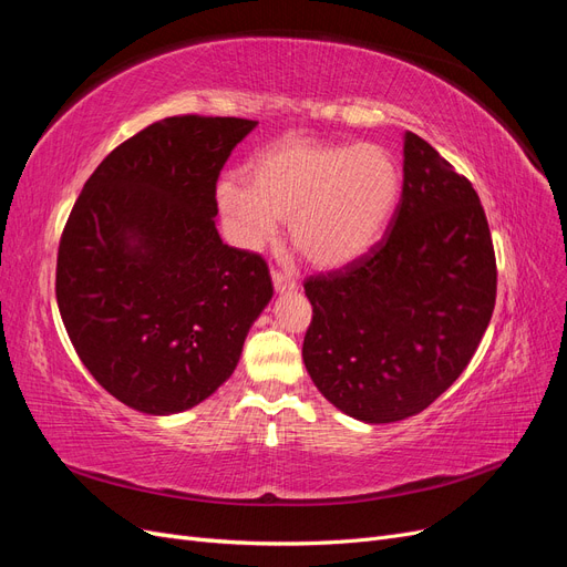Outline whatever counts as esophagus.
I'll return each instance as SVG.
<instances>
[{"instance_id": "esophagus-1", "label": "esophagus", "mask_w": 567, "mask_h": 567, "mask_svg": "<svg viewBox=\"0 0 567 567\" xmlns=\"http://www.w3.org/2000/svg\"><path fill=\"white\" fill-rule=\"evenodd\" d=\"M271 281H274V290H277V293H293L296 290V279H290L288 274L271 271Z\"/></svg>"}]
</instances>
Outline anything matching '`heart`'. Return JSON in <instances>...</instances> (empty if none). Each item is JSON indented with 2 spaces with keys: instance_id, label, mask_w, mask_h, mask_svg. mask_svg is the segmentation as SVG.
I'll return each mask as SVG.
<instances>
[{
  "instance_id": "obj_1",
  "label": "heart",
  "mask_w": 567,
  "mask_h": 567,
  "mask_svg": "<svg viewBox=\"0 0 567 567\" xmlns=\"http://www.w3.org/2000/svg\"><path fill=\"white\" fill-rule=\"evenodd\" d=\"M246 183L217 186V208L238 248L262 250L288 219V241L302 260L342 269L383 238L402 175L379 144L286 140L248 163Z\"/></svg>"
}]
</instances>
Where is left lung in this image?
Listing matches in <instances>:
<instances>
[{
	"instance_id": "obj_1",
	"label": "left lung",
	"mask_w": 567,
	"mask_h": 567,
	"mask_svg": "<svg viewBox=\"0 0 567 567\" xmlns=\"http://www.w3.org/2000/svg\"><path fill=\"white\" fill-rule=\"evenodd\" d=\"M402 142V198L383 241L305 284V369L336 409L371 425L416 416L458 379L496 298L475 188L414 132Z\"/></svg>"
}]
</instances>
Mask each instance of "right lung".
I'll use <instances>...</instances> for the list:
<instances>
[{
    "mask_svg": "<svg viewBox=\"0 0 567 567\" xmlns=\"http://www.w3.org/2000/svg\"><path fill=\"white\" fill-rule=\"evenodd\" d=\"M244 117H165L84 184L61 236L59 312L115 400L169 416L234 373L274 288L260 255L221 244L215 184Z\"/></svg>",
    "mask_w": 567,
    "mask_h": 567,
    "instance_id": "obj_1",
    "label": "right lung"
}]
</instances>
